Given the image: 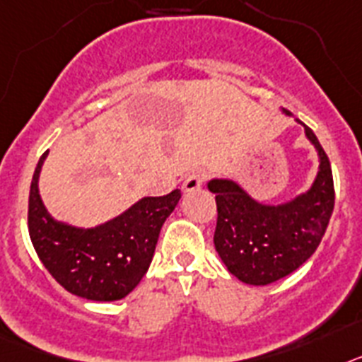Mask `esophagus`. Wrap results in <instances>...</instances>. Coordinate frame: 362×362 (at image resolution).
Listing matches in <instances>:
<instances>
[{
    "mask_svg": "<svg viewBox=\"0 0 362 362\" xmlns=\"http://www.w3.org/2000/svg\"><path fill=\"white\" fill-rule=\"evenodd\" d=\"M207 180V173L202 171V169H199V171H193L189 173L187 177H185L184 184H182V189L184 191H197L202 187L204 182Z\"/></svg>",
    "mask_w": 362,
    "mask_h": 362,
    "instance_id": "34e87169",
    "label": "esophagus"
}]
</instances>
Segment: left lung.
Segmentation results:
<instances>
[{
    "label": "left lung",
    "instance_id": "left-lung-1",
    "mask_svg": "<svg viewBox=\"0 0 362 362\" xmlns=\"http://www.w3.org/2000/svg\"><path fill=\"white\" fill-rule=\"evenodd\" d=\"M306 136L319 151L317 180L306 194L284 206H262L235 182L211 180L215 193V247L231 275L246 284L266 286L293 273L315 253L335 204L329 158L310 127Z\"/></svg>",
    "mask_w": 362,
    "mask_h": 362
}]
</instances>
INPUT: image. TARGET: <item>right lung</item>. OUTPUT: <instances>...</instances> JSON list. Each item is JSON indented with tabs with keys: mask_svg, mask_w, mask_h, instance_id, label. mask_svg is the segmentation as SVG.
<instances>
[{
	"mask_svg": "<svg viewBox=\"0 0 362 362\" xmlns=\"http://www.w3.org/2000/svg\"><path fill=\"white\" fill-rule=\"evenodd\" d=\"M47 156L42 155L29 191V235L37 257L67 291L89 300H118L142 281L155 255L163 222L177 207L182 193L147 197L118 218L94 229H76L47 215L37 175Z\"/></svg>",
	"mask_w": 362,
	"mask_h": 362,
	"instance_id": "right-lung-1",
	"label": "right lung"
}]
</instances>
